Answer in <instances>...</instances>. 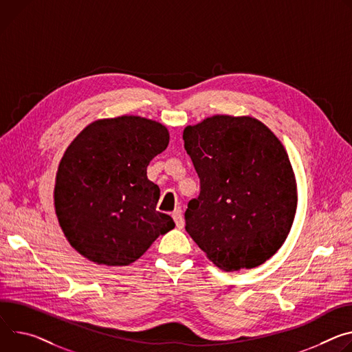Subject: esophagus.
<instances>
[{"label":"esophagus","instance_id":"obj_1","mask_svg":"<svg viewBox=\"0 0 352 352\" xmlns=\"http://www.w3.org/2000/svg\"><path fill=\"white\" fill-rule=\"evenodd\" d=\"M173 217H174V221L178 229H182L184 228V217H182V210L178 208L173 212Z\"/></svg>","mask_w":352,"mask_h":352}]
</instances>
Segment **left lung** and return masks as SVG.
Masks as SVG:
<instances>
[{
  "mask_svg": "<svg viewBox=\"0 0 352 352\" xmlns=\"http://www.w3.org/2000/svg\"><path fill=\"white\" fill-rule=\"evenodd\" d=\"M201 192L185 230L220 270L264 264L291 232L296 179L279 139L258 119L214 115L184 129Z\"/></svg>",
  "mask_w": 352,
  "mask_h": 352,
  "instance_id": "8db88e82",
  "label": "left lung"
}]
</instances>
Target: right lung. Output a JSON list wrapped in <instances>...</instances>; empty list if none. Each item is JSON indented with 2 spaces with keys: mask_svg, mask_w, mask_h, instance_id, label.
Instances as JSON below:
<instances>
[{
  "mask_svg": "<svg viewBox=\"0 0 352 352\" xmlns=\"http://www.w3.org/2000/svg\"><path fill=\"white\" fill-rule=\"evenodd\" d=\"M168 142L164 124L123 115L89 123L70 143L56 174L54 209L82 257L129 265L175 228L171 216L155 210L160 188L147 178L148 163Z\"/></svg>",
  "mask_w": 352,
  "mask_h": 352,
  "instance_id": "add662e5",
  "label": "right lung"
}]
</instances>
